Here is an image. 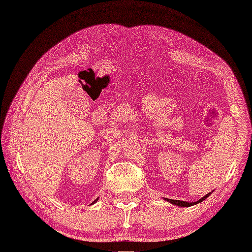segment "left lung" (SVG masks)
I'll return each mask as SVG.
<instances>
[{"mask_svg":"<svg viewBox=\"0 0 252 252\" xmlns=\"http://www.w3.org/2000/svg\"><path fill=\"white\" fill-rule=\"evenodd\" d=\"M210 193H208V194H206V195H204L202 199H200L199 201H196V202H194V203H189V202H184V201H179V200H170V199H167V201L168 202H170L171 204H174V205H178V206H181V207H189V206H192V205H195V204H197V203H201V202H203L206 197H207L208 195H209Z\"/></svg>","mask_w":252,"mask_h":252,"instance_id":"left-lung-1","label":"left lung"}]
</instances>
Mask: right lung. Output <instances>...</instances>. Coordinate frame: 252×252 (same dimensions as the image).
I'll return each instance as SVG.
<instances>
[{"mask_svg":"<svg viewBox=\"0 0 252 252\" xmlns=\"http://www.w3.org/2000/svg\"><path fill=\"white\" fill-rule=\"evenodd\" d=\"M94 202H96V200H95V201H94Z\"/></svg>","mask_w":252,"mask_h":252,"instance_id":"obj_1","label":"right lung"}]
</instances>
